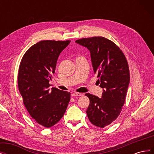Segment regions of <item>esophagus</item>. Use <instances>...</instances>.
Listing matches in <instances>:
<instances>
[{"mask_svg":"<svg viewBox=\"0 0 154 154\" xmlns=\"http://www.w3.org/2000/svg\"><path fill=\"white\" fill-rule=\"evenodd\" d=\"M82 93H79V92H74L72 94V96H82Z\"/></svg>","mask_w":154,"mask_h":154,"instance_id":"esophagus-1","label":"esophagus"}]
</instances>
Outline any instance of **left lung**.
<instances>
[{"label": "left lung", "mask_w": 154, "mask_h": 154, "mask_svg": "<svg viewBox=\"0 0 154 154\" xmlns=\"http://www.w3.org/2000/svg\"><path fill=\"white\" fill-rule=\"evenodd\" d=\"M76 42L90 51L93 70L103 88L101 98L85 94L90 100L88 118L96 127L104 128L118 117L125 103L130 83L127 60L118 46L105 37L83 38Z\"/></svg>", "instance_id": "left-lung-1"}]
</instances>
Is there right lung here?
Listing matches in <instances>:
<instances>
[{"mask_svg":"<svg viewBox=\"0 0 154 154\" xmlns=\"http://www.w3.org/2000/svg\"><path fill=\"white\" fill-rule=\"evenodd\" d=\"M71 40H42L32 45L23 56L18 73V86L31 117L46 128L57 124L66 112L71 93L53 87L60 54Z\"/></svg>","mask_w":154,"mask_h":154,"instance_id":"right-lung-1","label":"right lung"}]
</instances>
